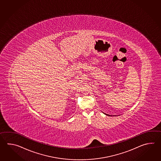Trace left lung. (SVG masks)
<instances>
[{
  "instance_id": "left-lung-1",
  "label": "left lung",
  "mask_w": 161,
  "mask_h": 161,
  "mask_svg": "<svg viewBox=\"0 0 161 161\" xmlns=\"http://www.w3.org/2000/svg\"><path fill=\"white\" fill-rule=\"evenodd\" d=\"M106 115H107V116H110V115H109V114H105Z\"/></svg>"
}]
</instances>
